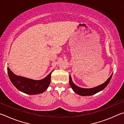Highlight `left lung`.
Wrapping results in <instances>:
<instances>
[{"instance_id": "8db88e82", "label": "left lung", "mask_w": 124, "mask_h": 124, "mask_svg": "<svg viewBox=\"0 0 124 124\" xmlns=\"http://www.w3.org/2000/svg\"><path fill=\"white\" fill-rule=\"evenodd\" d=\"M112 75L113 73L110 75V77L107 79V80L105 81L103 84H102L100 85H98L97 86L95 87L90 88V89H85V88H82L74 84V83L73 82L71 77L70 75V84L71 87L72 88L73 91H74L75 93L78 94V95L82 96H91L94 95V94L97 93V92H99L100 91L103 90L108 85L109 83L110 79L112 77Z\"/></svg>"}]
</instances>
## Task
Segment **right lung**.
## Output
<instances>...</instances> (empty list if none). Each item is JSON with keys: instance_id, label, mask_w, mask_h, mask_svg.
<instances>
[{"instance_id": "add662e5", "label": "right lung", "mask_w": 124, "mask_h": 124, "mask_svg": "<svg viewBox=\"0 0 124 124\" xmlns=\"http://www.w3.org/2000/svg\"><path fill=\"white\" fill-rule=\"evenodd\" d=\"M7 70L9 79L12 84L20 91L28 95H37L44 92L50 84L52 72L45 78L36 80L15 74L9 67L7 68Z\"/></svg>"}]
</instances>
